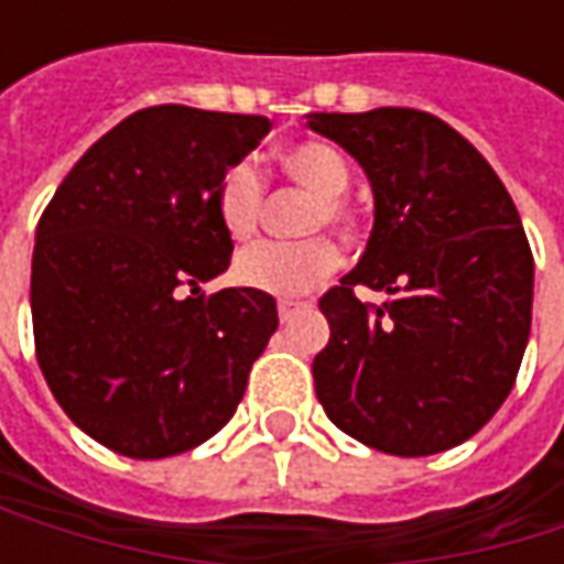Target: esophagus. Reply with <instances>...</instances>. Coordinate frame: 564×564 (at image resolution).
<instances>
[{"label": "esophagus", "instance_id": "obj_1", "mask_svg": "<svg viewBox=\"0 0 564 564\" xmlns=\"http://www.w3.org/2000/svg\"><path fill=\"white\" fill-rule=\"evenodd\" d=\"M297 307H301V301H292V297H282V301H279V319L285 323V319H289V316H292L294 311H297Z\"/></svg>", "mask_w": 564, "mask_h": 564}]
</instances>
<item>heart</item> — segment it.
<instances>
[{"mask_svg": "<svg viewBox=\"0 0 564 564\" xmlns=\"http://www.w3.org/2000/svg\"><path fill=\"white\" fill-rule=\"evenodd\" d=\"M285 175L314 194L307 213V231L333 228L341 238H351L358 228V213L348 204L345 191L351 185V163L348 156L329 141H297L279 153ZM263 175L248 160L231 163L219 175L213 191L216 219L231 241H248L260 228L263 213ZM338 250L326 235H311L304 241H260L235 257V279L267 294H301L319 285L336 270Z\"/></svg>", "mask_w": 564, "mask_h": 564, "instance_id": "1", "label": "heart"}]
</instances>
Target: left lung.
<instances>
[{
  "instance_id": "left-lung-1",
  "label": "left lung",
  "mask_w": 564,
  "mask_h": 564,
  "mask_svg": "<svg viewBox=\"0 0 564 564\" xmlns=\"http://www.w3.org/2000/svg\"><path fill=\"white\" fill-rule=\"evenodd\" d=\"M373 185L360 263L319 297L329 345L314 358L329 421L386 455L470 440L509 399L531 336L533 253L499 175L443 119L382 106L311 112ZM386 291L382 305L354 294Z\"/></svg>"
}]
</instances>
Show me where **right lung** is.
Segmentation results:
<instances>
[{
    "label": "right lung",
    "mask_w": 564,
    "mask_h": 564,
    "mask_svg": "<svg viewBox=\"0 0 564 564\" xmlns=\"http://www.w3.org/2000/svg\"><path fill=\"white\" fill-rule=\"evenodd\" d=\"M263 116L150 106L102 134L36 226L33 345L55 401L99 445L169 458L219 433L279 326L275 297L200 294L228 270L213 191Z\"/></svg>",
    "instance_id": "1"
}]
</instances>
